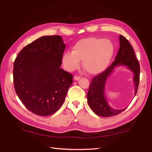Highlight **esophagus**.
<instances>
[{
    "label": "esophagus",
    "instance_id": "34e87169",
    "mask_svg": "<svg viewBox=\"0 0 152 152\" xmlns=\"http://www.w3.org/2000/svg\"><path fill=\"white\" fill-rule=\"evenodd\" d=\"M74 80L77 81V80H78L80 79V76H75L74 77Z\"/></svg>",
    "mask_w": 152,
    "mask_h": 152
}]
</instances>
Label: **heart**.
I'll return each mask as SVG.
<instances>
[{
    "mask_svg": "<svg viewBox=\"0 0 152 152\" xmlns=\"http://www.w3.org/2000/svg\"><path fill=\"white\" fill-rule=\"evenodd\" d=\"M114 48L110 41L96 37L82 38L74 44L72 52L64 53L62 61L68 71L79 66L80 61L86 72L96 74L103 72L109 65Z\"/></svg>",
    "mask_w": 152,
    "mask_h": 152,
    "instance_id": "1",
    "label": "heart"
}]
</instances>
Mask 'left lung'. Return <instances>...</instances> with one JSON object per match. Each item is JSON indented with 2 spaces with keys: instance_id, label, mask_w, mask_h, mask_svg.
Returning <instances> with one entry per match:
<instances>
[{
  "instance_id": "8db88e82",
  "label": "left lung",
  "mask_w": 152,
  "mask_h": 152,
  "mask_svg": "<svg viewBox=\"0 0 152 152\" xmlns=\"http://www.w3.org/2000/svg\"><path fill=\"white\" fill-rule=\"evenodd\" d=\"M120 47L115 60L104 72L95 76L91 80L87 94L88 104L93 112L101 117H111L120 114L126 108L115 110L111 108L106 101L104 95L106 82L108 76L115 66H125L134 74V96L136 95L140 81V64L136 58L133 47L126 38L119 36Z\"/></svg>"
}]
</instances>
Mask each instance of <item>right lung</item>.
<instances>
[{
    "label": "right lung",
    "instance_id": "1",
    "mask_svg": "<svg viewBox=\"0 0 152 152\" xmlns=\"http://www.w3.org/2000/svg\"><path fill=\"white\" fill-rule=\"evenodd\" d=\"M65 47L59 35L44 36L27 45L15 58V93L34 114L51 115L63 104L73 78L60 68Z\"/></svg>",
    "mask_w": 152,
    "mask_h": 152
}]
</instances>
